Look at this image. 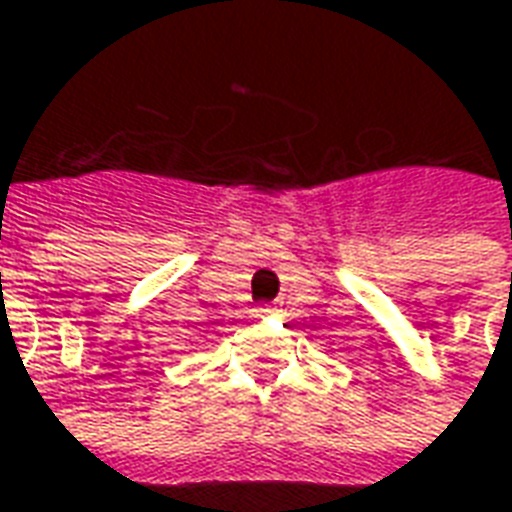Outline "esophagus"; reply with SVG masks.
Instances as JSON below:
<instances>
[{
  "instance_id": "obj_1",
  "label": "esophagus",
  "mask_w": 512,
  "mask_h": 512,
  "mask_svg": "<svg viewBox=\"0 0 512 512\" xmlns=\"http://www.w3.org/2000/svg\"><path fill=\"white\" fill-rule=\"evenodd\" d=\"M272 311H275L272 305H261V308H259V313H272Z\"/></svg>"
}]
</instances>
